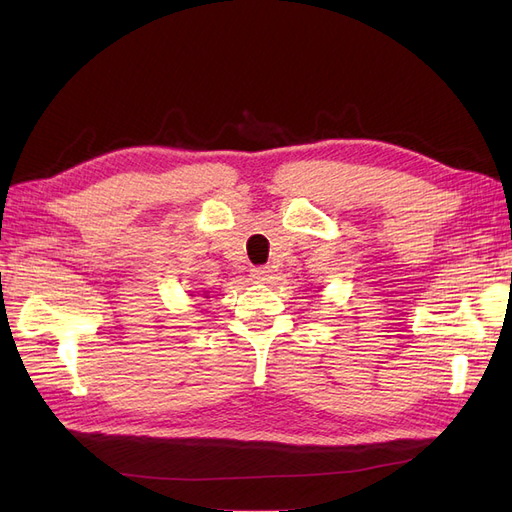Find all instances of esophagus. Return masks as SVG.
Segmentation results:
<instances>
[{
  "label": "esophagus",
  "instance_id": "obj_1",
  "mask_svg": "<svg viewBox=\"0 0 512 512\" xmlns=\"http://www.w3.org/2000/svg\"><path fill=\"white\" fill-rule=\"evenodd\" d=\"M271 267H254L252 269V280L258 284H265L271 280Z\"/></svg>",
  "mask_w": 512,
  "mask_h": 512
}]
</instances>
